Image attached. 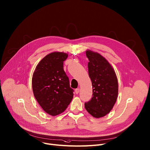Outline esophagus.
Returning <instances> with one entry per match:
<instances>
[{
    "label": "esophagus",
    "instance_id": "esophagus-1",
    "mask_svg": "<svg viewBox=\"0 0 150 150\" xmlns=\"http://www.w3.org/2000/svg\"><path fill=\"white\" fill-rule=\"evenodd\" d=\"M79 90H80L79 88H78L75 89V93H76V94H78V93H79Z\"/></svg>",
    "mask_w": 150,
    "mask_h": 150
}]
</instances>
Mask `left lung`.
I'll list each match as a JSON object with an SVG mask.
<instances>
[{"mask_svg":"<svg viewBox=\"0 0 150 150\" xmlns=\"http://www.w3.org/2000/svg\"><path fill=\"white\" fill-rule=\"evenodd\" d=\"M86 56L89 60L88 75L92 83L93 96L84 106L90 115L99 118L110 112L116 102L118 79L112 66L99 53L87 50Z\"/></svg>","mask_w":150,"mask_h":150,"instance_id":"1","label":"left lung"}]
</instances>
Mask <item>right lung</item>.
<instances>
[{"instance_id":"obj_1","label":"right lung","mask_w":150,"mask_h":150,"mask_svg":"<svg viewBox=\"0 0 150 150\" xmlns=\"http://www.w3.org/2000/svg\"><path fill=\"white\" fill-rule=\"evenodd\" d=\"M67 56V53L58 51L47 54L33 74L34 96L43 110L52 116L63 112L73 99L74 90L63 69Z\"/></svg>"}]
</instances>
